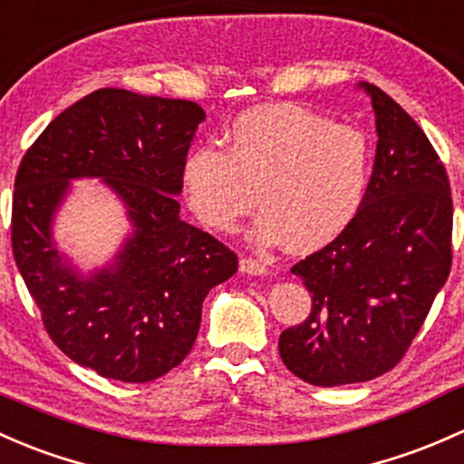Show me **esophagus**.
Returning <instances> with one entry per match:
<instances>
[{"instance_id": "obj_1", "label": "esophagus", "mask_w": 464, "mask_h": 464, "mask_svg": "<svg viewBox=\"0 0 464 464\" xmlns=\"http://www.w3.org/2000/svg\"><path fill=\"white\" fill-rule=\"evenodd\" d=\"M240 271L248 273V276H266V266L262 262L253 260V257H242L240 260Z\"/></svg>"}]
</instances>
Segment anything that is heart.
Instances as JSON below:
<instances>
[{
	"label": "heart",
	"mask_w": 464,
	"mask_h": 464,
	"mask_svg": "<svg viewBox=\"0 0 464 464\" xmlns=\"http://www.w3.org/2000/svg\"><path fill=\"white\" fill-rule=\"evenodd\" d=\"M227 144L199 146L182 164L188 204L208 227L236 231L256 208V190L266 211L253 228L260 245L314 253L358 218L373 167L362 130L302 106L269 104L236 117Z\"/></svg>",
	"instance_id": "heart-1"
}]
</instances>
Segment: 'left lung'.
<instances>
[{
	"label": "left lung",
	"instance_id": "8db88e82",
	"mask_svg": "<svg viewBox=\"0 0 464 464\" xmlns=\"http://www.w3.org/2000/svg\"><path fill=\"white\" fill-rule=\"evenodd\" d=\"M375 113L373 173L347 231L291 273L311 314L280 335V358L315 387L387 373L420 331L451 269V188L420 126L378 86L360 82Z\"/></svg>",
	"mask_w": 464,
	"mask_h": 464
}]
</instances>
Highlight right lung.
<instances>
[{
	"label": "right lung",
	"mask_w": 464,
	"mask_h": 464,
	"mask_svg": "<svg viewBox=\"0 0 464 464\" xmlns=\"http://www.w3.org/2000/svg\"><path fill=\"white\" fill-rule=\"evenodd\" d=\"M207 120L188 100L100 89L60 113L14 178L13 253L53 343L102 378L150 382L178 367L202 302L237 256L179 218L182 164ZM100 179L125 204L131 233L111 263L79 271L52 237L72 179Z\"/></svg>",
	"instance_id": "right-lung-1"
}]
</instances>
